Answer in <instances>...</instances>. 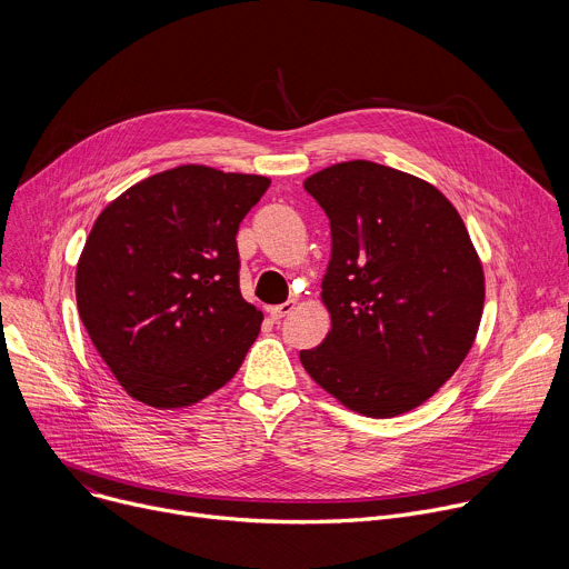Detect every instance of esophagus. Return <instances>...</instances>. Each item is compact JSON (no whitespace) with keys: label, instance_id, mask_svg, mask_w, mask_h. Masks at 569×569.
<instances>
[{"label":"esophagus","instance_id":"obj_1","mask_svg":"<svg viewBox=\"0 0 569 569\" xmlns=\"http://www.w3.org/2000/svg\"><path fill=\"white\" fill-rule=\"evenodd\" d=\"M295 299H290V301H283V303H279V306H270L268 308V312H270V317L274 319V321H279V319H283L288 312H292L295 310Z\"/></svg>","mask_w":569,"mask_h":569}]
</instances>
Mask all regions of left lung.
Returning <instances> with one entry per match:
<instances>
[{
  "label": "left lung",
  "instance_id": "8db88e82",
  "mask_svg": "<svg viewBox=\"0 0 569 569\" xmlns=\"http://www.w3.org/2000/svg\"><path fill=\"white\" fill-rule=\"evenodd\" d=\"M331 220L321 301L331 331L299 353L345 408L389 419L426 402L468 356L483 270L468 229L430 182L353 159L303 182Z\"/></svg>",
  "mask_w": 569,
  "mask_h": 569
}]
</instances>
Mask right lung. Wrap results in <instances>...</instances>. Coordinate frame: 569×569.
I'll return each instance as SVG.
<instances>
[{
    "label": "right lung",
    "mask_w": 569,
    "mask_h": 569,
    "mask_svg": "<svg viewBox=\"0 0 569 569\" xmlns=\"http://www.w3.org/2000/svg\"><path fill=\"white\" fill-rule=\"evenodd\" d=\"M263 176L184 164L150 176L97 218L76 266V303L119 385L157 410L227 385L263 312L238 288L236 233Z\"/></svg>",
    "instance_id": "right-lung-1"
}]
</instances>
